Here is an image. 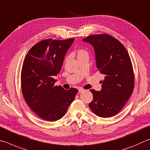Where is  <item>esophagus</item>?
Returning a JSON list of instances; mask_svg holds the SVG:
<instances>
[{"label":"esophagus","instance_id":"obj_1","mask_svg":"<svg viewBox=\"0 0 150 150\" xmlns=\"http://www.w3.org/2000/svg\"><path fill=\"white\" fill-rule=\"evenodd\" d=\"M84 90L83 88H79V93H81V92H84Z\"/></svg>","mask_w":150,"mask_h":150}]
</instances>
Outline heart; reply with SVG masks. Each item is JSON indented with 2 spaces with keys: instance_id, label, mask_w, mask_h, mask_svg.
I'll return each instance as SVG.
<instances>
[{
  "instance_id": "heart-1",
  "label": "heart",
  "mask_w": 150,
  "mask_h": 150,
  "mask_svg": "<svg viewBox=\"0 0 150 150\" xmlns=\"http://www.w3.org/2000/svg\"><path fill=\"white\" fill-rule=\"evenodd\" d=\"M72 55H76L77 56V58L79 59L80 58L84 56H88V51L84 48H78L77 50H75L74 52H72ZM69 60V57L66 56V58L64 59V64H66L67 62Z\"/></svg>"
}]
</instances>
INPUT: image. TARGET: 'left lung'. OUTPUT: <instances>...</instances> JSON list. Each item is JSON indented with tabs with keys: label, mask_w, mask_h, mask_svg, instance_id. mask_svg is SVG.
Returning <instances> with one entry per match:
<instances>
[{
	"label": "left lung",
	"mask_w": 150,
	"mask_h": 150,
	"mask_svg": "<svg viewBox=\"0 0 150 150\" xmlns=\"http://www.w3.org/2000/svg\"><path fill=\"white\" fill-rule=\"evenodd\" d=\"M94 47L98 71L105 75L101 91L91 89L89 108L100 117H110L120 111L133 92L134 73L127 49L115 38L97 34L83 39Z\"/></svg>",
	"instance_id": "1"
}]
</instances>
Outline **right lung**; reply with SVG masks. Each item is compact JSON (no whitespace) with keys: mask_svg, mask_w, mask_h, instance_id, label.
Returning <instances> with one entry per match:
<instances>
[{"mask_svg":"<svg viewBox=\"0 0 150 150\" xmlns=\"http://www.w3.org/2000/svg\"><path fill=\"white\" fill-rule=\"evenodd\" d=\"M74 39L43 40L27 54L21 72V90L27 104L39 117L48 121L61 119L78 90L54 84L64 56Z\"/></svg>","mask_w":150,"mask_h":150,"instance_id":"add662e5","label":"right lung"}]
</instances>
